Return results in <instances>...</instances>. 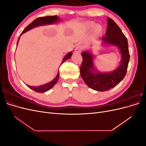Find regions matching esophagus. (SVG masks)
Listing matches in <instances>:
<instances>
[{"instance_id":"esophagus-1","label":"esophagus","mask_w":146,"mask_h":146,"mask_svg":"<svg viewBox=\"0 0 146 146\" xmlns=\"http://www.w3.org/2000/svg\"><path fill=\"white\" fill-rule=\"evenodd\" d=\"M83 49V47L81 45H78L77 46H76V48H75L74 52L76 53H80Z\"/></svg>"}]
</instances>
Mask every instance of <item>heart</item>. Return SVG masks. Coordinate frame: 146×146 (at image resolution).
Masks as SVG:
<instances>
[{"label":"heart","instance_id":"b5f03b06","mask_svg":"<svg viewBox=\"0 0 146 146\" xmlns=\"http://www.w3.org/2000/svg\"><path fill=\"white\" fill-rule=\"evenodd\" d=\"M92 25H93V24L91 23L90 24V27H91ZM102 27L100 25H96L94 27V33L95 35H98V34L100 33V32H102Z\"/></svg>","mask_w":146,"mask_h":146}]
</instances>
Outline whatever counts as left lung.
Segmentation results:
<instances>
[{"mask_svg":"<svg viewBox=\"0 0 146 146\" xmlns=\"http://www.w3.org/2000/svg\"><path fill=\"white\" fill-rule=\"evenodd\" d=\"M106 36L102 38L105 44L116 46L120 49L122 60L120 66L110 73L95 72L93 58L91 52L82 53L83 61L80 66V75L83 81L91 89L106 91L116 86L125 76L130 60L127 39L121 29L112 19L108 17Z\"/></svg>","mask_w":146,"mask_h":146,"instance_id":"left-lung-1","label":"left lung"}]
</instances>
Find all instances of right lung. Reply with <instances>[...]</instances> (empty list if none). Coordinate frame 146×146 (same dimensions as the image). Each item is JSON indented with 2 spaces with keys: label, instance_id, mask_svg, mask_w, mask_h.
Segmentation results:
<instances>
[{
  "label": "right lung",
  "instance_id": "add662e5",
  "mask_svg": "<svg viewBox=\"0 0 146 146\" xmlns=\"http://www.w3.org/2000/svg\"><path fill=\"white\" fill-rule=\"evenodd\" d=\"M58 20H59V18L57 16H49L38 17V18L34 20L32 23H30L28 26H27V27H26L23 30V32L21 33V35L22 34H23L24 33L27 32V31H29V30L32 29H33L35 27H37V26L53 24V23H56V22H57ZM17 43H18V41H17ZM72 55V53L71 52H69L68 54L64 56V58L63 60L62 63L66 60L70 58V57H71ZM62 63H61V64H62ZM59 76H60V73H59V71H58V74H57L56 77L54 79V80H53L51 82H50L49 83H47L45 84V85L39 86H37V87L31 86H29V85H27V86L29 88H30V89H32V90L35 91V92H39V93H42V92H46L49 90H50L51 88H52L53 86H54L55 85L56 83L57 82V81H58V78H59Z\"/></svg>",
  "mask_w": 146,
  "mask_h": 146
}]
</instances>
